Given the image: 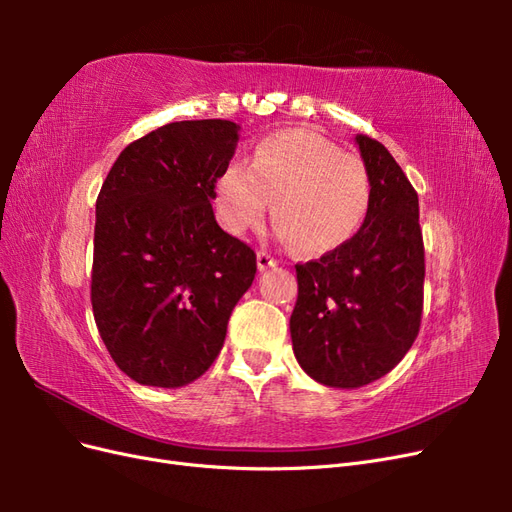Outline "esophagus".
Returning <instances> with one entry per match:
<instances>
[{
  "instance_id": "1",
  "label": "esophagus",
  "mask_w": 512,
  "mask_h": 512,
  "mask_svg": "<svg viewBox=\"0 0 512 512\" xmlns=\"http://www.w3.org/2000/svg\"><path fill=\"white\" fill-rule=\"evenodd\" d=\"M256 260H258V269H260V271L273 269V267L277 265V258H273V256H271L269 252H265V250H260V252H258Z\"/></svg>"
}]
</instances>
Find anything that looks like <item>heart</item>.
<instances>
[{"instance_id": "obj_1", "label": "heart", "mask_w": 512, "mask_h": 512, "mask_svg": "<svg viewBox=\"0 0 512 512\" xmlns=\"http://www.w3.org/2000/svg\"><path fill=\"white\" fill-rule=\"evenodd\" d=\"M275 235L305 254H327L361 230L371 177L361 158L312 130H280L260 141L252 162L230 160L213 185V205L230 235L256 228L271 205Z\"/></svg>"}]
</instances>
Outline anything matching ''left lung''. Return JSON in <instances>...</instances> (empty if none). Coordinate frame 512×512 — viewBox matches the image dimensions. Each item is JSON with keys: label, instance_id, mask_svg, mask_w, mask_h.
<instances>
[{"label": "left lung", "instance_id": "left-lung-1", "mask_svg": "<svg viewBox=\"0 0 512 512\" xmlns=\"http://www.w3.org/2000/svg\"><path fill=\"white\" fill-rule=\"evenodd\" d=\"M371 205L356 235L297 265L292 350L316 382L356 389L404 359L421 329L425 245L418 194L382 143L356 134Z\"/></svg>", "mask_w": 512, "mask_h": 512}]
</instances>
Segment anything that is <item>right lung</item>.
<instances>
[{
    "label": "right lung",
    "mask_w": 512,
    "mask_h": 512,
    "mask_svg": "<svg viewBox=\"0 0 512 512\" xmlns=\"http://www.w3.org/2000/svg\"><path fill=\"white\" fill-rule=\"evenodd\" d=\"M239 126L175 121L119 153L96 200L91 307L102 342L138 384L177 389L218 359L256 254L213 215Z\"/></svg>",
    "instance_id": "add662e5"
}]
</instances>
